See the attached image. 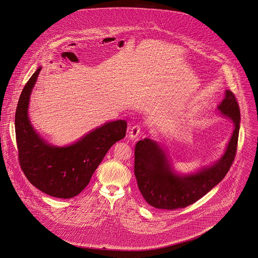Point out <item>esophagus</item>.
<instances>
[{"instance_id":"esophagus-1","label":"esophagus","mask_w":258,"mask_h":258,"mask_svg":"<svg viewBox=\"0 0 258 258\" xmlns=\"http://www.w3.org/2000/svg\"><path fill=\"white\" fill-rule=\"evenodd\" d=\"M139 135H140V126L139 125H134L131 128V132H130V138L131 139H137Z\"/></svg>"}]
</instances>
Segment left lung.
Segmentation results:
<instances>
[{
  "mask_svg": "<svg viewBox=\"0 0 258 258\" xmlns=\"http://www.w3.org/2000/svg\"><path fill=\"white\" fill-rule=\"evenodd\" d=\"M217 108L233 123V133L221 158L197 171L190 174L176 171L169 155L156 140L144 138L137 142L135 177L138 188L149 205L164 210L184 208L208 194L225 177L235 159L241 116L238 102L229 90L225 91L224 98Z\"/></svg>",
  "mask_w": 258,
  "mask_h": 258,
  "instance_id": "1",
  "label": "left lung"
}]
</instances>
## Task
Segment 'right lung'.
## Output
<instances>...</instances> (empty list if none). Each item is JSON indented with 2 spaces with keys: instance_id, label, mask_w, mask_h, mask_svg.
I'll use <instances>...</instances> for the list:
<instances>
[{
  "instance_id": "obj_1",
  "label": "right lung",
  "mask_w": 258,
  "mask_h": 258,
  "mask_svg": "<svg viewBox=\"0 0 258 258\" xmlns=\"http://www.w3.org/2000/svg\"><path fill=\"white\" fill-rule=\"evenodd\" d=\"M40 71L41 67L25 85L15 112L20 166L29 182L42 192L73 198L86 187L108 150L125 136L126 122L103 123L68 146L49 144L35 131L28 113L30 97Z\"/></svg>"
}]
</instances>
